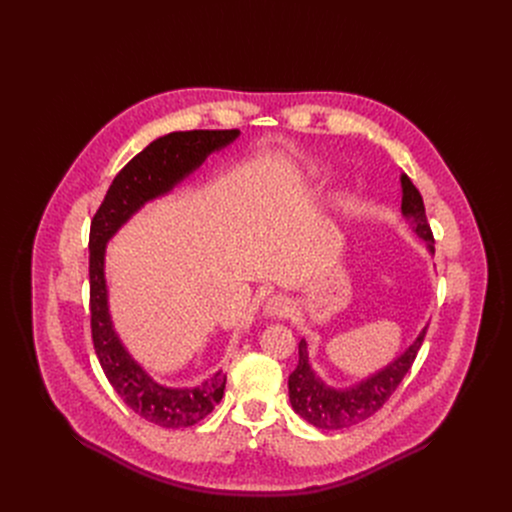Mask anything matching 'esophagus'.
Instances as JSON below:
<instances>
[{
	"mask_svg": "<svg viewBox=\"0 0 512 512\" xmlns=\"http://www.w3.org/2000/svg\"><path fill=\"white\" fill-rule=\"evenodd\" d=\"M263 314H265L267 318H283V316H287V314H289V300H287L285 296H281V294L269 298V300L265 302Z\"/></svg>",
	"mask_w": 512,
	"mask_h": 512,
	"instance_id": "34e87169",
	"label": "esophagus"
}]
</instances>
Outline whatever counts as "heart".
<instances>
[{"label":"heart","instance_id":"1","mask_svg":"<svg viewBox=\"0 0 512 512\" xmlns=\"http://www.w3.org/2000/svg\"><path fill=\"white\" fill-rule=\"evenodd\" d=\"M338 206H340V208H348V206H350V200H348L346 196H340V198H338Z\"/></svg>","mask_w":512,"mask_h":512}]
</instances>
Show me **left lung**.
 <instances>
[{
  "label": "left lung",
  "mask_w": 512,
  "mask_h": 512,
  "mask_svg": "<svg viewBox=\"0 0 512 512\" xmlns=\"http://www.w3.org/2000/svg\"><path fill=\"white\" fill-rule=\"evenodd\" d=\"M401 188L403 216L409 221L415 235L427 243L429 251H433V235L425 216L423 198L407 174H401ZM425 330L427 328L421 330L415 342L399 358H395L389 367L348 389H334L312 371L308 360V344L302 338L298 367L287 381L291 407L300 417L320 429H344L369 419L389 401L403 377L409 373L425 338Z\"/></svg>",
  "instance_id": "obj_1"
}]
</instances>
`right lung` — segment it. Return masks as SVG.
Here are the masks:
<instances>
[{
	"instance_id": "1",
	"label": "right lung",
	"mask_w": 512,
	"mask_h": 512,
	"mask_svg": "<svg viewBox=\"0 0 512 512\" xmlns=\"http://www.w3.org/2000/svg\"><path fill=\"white\" fill-rule=\"evenodd\" d=\"M237 137L239 129H194L158 137L115 176L91 221L89 306L97 358L123 403L145 421L160 427H190L204 419L223 399L227 375L216 373L194 389H172L156 383L139 367L123 348L111 324L105 285V245L145 202L168 194L212 152L225 148Z\"/></svg>"
}]
</instances>
